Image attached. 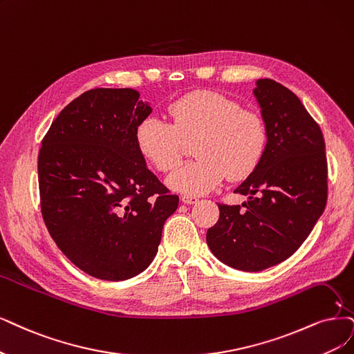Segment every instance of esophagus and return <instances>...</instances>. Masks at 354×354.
Instances as JSON below:
<instances>
[{
    "mask_svg": "<svg viewBox=\"0 0 354 354\" xmlns=\"http://www.w3.org/2000/svg\"><path fill=\"white\" fill-rule=\"evenodd\" d=\"M180 201L184 203V204H197L198 203V198L197 197H194V195H188V194H184L180 197Z\"/></svg>",
    "mask_w": 354,
    "mask_h": 354,
    "instance_id": "1",
    "label": "esophagus"
}]
</instances>
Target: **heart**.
<instances>
[{
    "label": "heart",
    "mask_w": 354,
    "mask_h": 354,
    "mask_svg": "<svg viewBox=\"0 0 354 354\" xmlns=\"http://www.w3.org/2000/svg\"><path fill=\"white\" fill-rule=\"evenodd\" d=\"M170 122L147 116L136 129L141 154L160 172L178 166L182 138H195L197 159L182 165L167 178V185L188 195H201L217 188L221 180L250 176L267 146V129L257 113L214 91H192L169 104Z\"/></svg>",
    "instance_id": "obj_1"
}]
</instances>
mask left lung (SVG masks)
I'll list each match as a JSON object with an SVG mask.
<instances>
[{"label": "left lung", "instance_id": "1", "mask_svg": "<svg viewBox=\"0 0 354 354\" xmlns=\"http://www.w3.org/2000/svg\"><path fill=\"white\" fill-rule=\"evenodd\" d=\"M252 93L267 129L259 165L236 194L241 205L218 204L220 217L207 245L221 263L255 272L280 264L309 236L326 204L325 141L299 97L270 78Z\"/></svg>", "mask_w": 354, "mask_h": 354}]
</instances>
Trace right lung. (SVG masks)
<instances>
[{
  "instance_id": "right-lung-1",
  "label": "right lung",
  "mask_w": 354,
  "mask_h": 354,
  "mask_svg": "<svg viewBox=\"0 0 354 354\" xmlns=\"http://www.w3.org/2000/svg\"><path fill=\"white\" fill-rule=\"evenodd\" d=\"M134 88H93L50 124L37 157L45 225L88 276L122 281L154 259L179 198L149 170L136 142L151 113Z\"/></svg>"
}]
</instances>
